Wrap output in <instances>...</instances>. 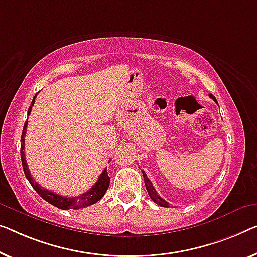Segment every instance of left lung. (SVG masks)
<instances>
[{
    "mask_svg": "<svg viewBox=\"0 0 257 257\" xmlns=\"http://www.w3.org/2000/svg\"><path fill=\"white\" fill-rule=\"evenodd\" d=\"M210 95V98L211 99H213V101L214 102H217L218 104V101H217V99L213 97L212 94H209ZM142 173H143V178H144V183H145V187H147V190H148V194H149V196L151 197V200L156 203V204H158L159 206H163V208H168V206H170V204H168V203L164 200V198H162L159 196L158 194H157V191H156V189L153 188V185L151 183V181L150 180H149V178L147 177V173H145L144 171H142Z\"/></svg>",
    "mask_w": 257,
    "mask_h": 257,
    "instance_id": "1",
    "label": "left lung"
}]
</instances>
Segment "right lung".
I'll return each instance as SVG.
<instances>
[{"instance_id": "1", "label": "right lung", "mask_w": 257, "mask_h": 257, "mask_svg": "<svg viewBox=\"0 0 257 257\" xmlns=\"http://www.w3.org/2000/svg\"><path fill=\"white\" fill-rule=\"evenodd\" d=\"M38 94V93H37ZM37 94L34 95L32 102H31V106L28 110V114L31 113V109H32V106L34 105V100H36ZM26 128H28V121L24 123V128H23L22 132V139H21V158H22V165H23V170H24V174L26 179L29 180V182L31 183V186L33 187V189L39 194V196L44 198L45 201H47L49 204L56 206V208L62 209V210H69V209H82V208H86V206L94 204L98 201H100L102 197H104L105 193L108 189L109 187V177L107 174L106 168L102 171V173L99 177L98 181L94 183L93 187L86 193H84L80 195V196L77 197H64L61 196L59 194L53 193L51 190L45 189L44 187L39 186L37 183L36 180H33L32 177H31V173L29 171L28 164H26V159H25V153H24V147H25V133H26Z\"/></svg>"}]
</instances>
